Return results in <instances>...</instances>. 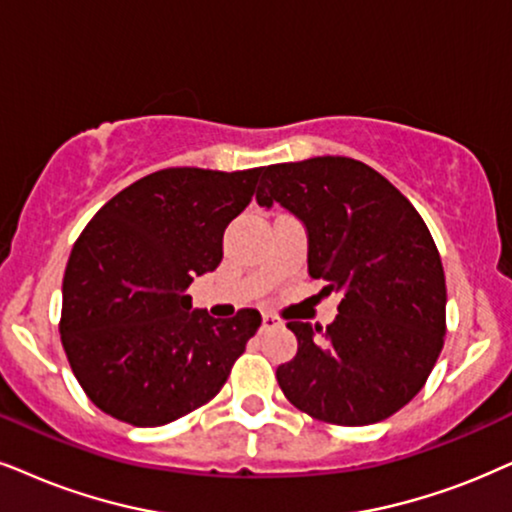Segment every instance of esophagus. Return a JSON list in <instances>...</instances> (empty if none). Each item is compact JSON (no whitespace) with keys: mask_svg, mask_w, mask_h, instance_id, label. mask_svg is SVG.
<instances>
[{"mask_svg":"<svg viewBox=\"0 0 512 512\" xmlns=\"http://www.w3.org/2000/svg\"><path fill=\"white\" fill-rule=\"evenodd\" d=\"M281 326V319H278V316H274V314H262V328H278Z\"/></svg>","mask_w":512,"mask_h":512,"instance_id":"obj_1","label":"esophagus"}]
</instances>
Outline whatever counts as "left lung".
<instances>
[{
	"label": "left lung",
	"instance_id": "8db88e82",
	"mask_svg": "<svg viewBox=\"0 0 512 512\" xmlns=\"http://www.w3.org/2000/svg\"><path fill=\"white\" fill-rule=\"evenodd\" d=\"M257 203L307 226L309 274L340 293L331 326L288 321L297 354L276 368L295 409L371 425L423 390L444 347L446 281L423 217L373 167L342 155L262 167Z\"/></svg>",
	"mask_w": 512,
	"mask_h": 512
}]
</instances>
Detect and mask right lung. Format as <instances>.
Returning <instances> with one entry per match:
<instances>
[{"label": "right lung", "instance_id": "obj_1", "mask_svg": "<svg viewBox=\"0 0 512 512\" xmlns=\"http://www.w3.org/2000/svg\"><path fill=\"white\" fill-rule=\"evenodd\" d=\"M262 167H167L134 181L84 226L63 276L61 342L103 413L158 428L217 397L260 328L191 312L193 276L222 262L224 229L248 208Z\"/></svg>", "mask_w": 512, "mask_h": 512}]
</instances>
